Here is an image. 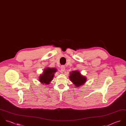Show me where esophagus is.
<instances>
[{"label": "esophagus", "mask_w": 126, "mask_h": 126, "mask_svg": "<svg viewBox=\"0 0 126 126\" xmlns=\"http://www.w3.org/2000/svg\"><path fill=\"white\" fill-rule=\"evenodd\" d=\"M60 69H61V71L62 72H64V71H65V67L64 66H61Z\"/></svg>", "instance_id": "1"}]
</instances>
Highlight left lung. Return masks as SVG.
<instances>
[{
    "label": "left lung",
    "instance_id": "1",
    "mask_svg": "<svg viewBox=\"0 0 126 126\" xmlns=\"http://www.w3.org/2000/svg\"><path fill=\"white\" fill-rule=\"evenodd\" d=\"M69 78L76 87L83 85L87 80L86 77L82 76L78 71H74L71 72Z\"/></svg>",
    "mask_w": 126,
    "mask_h": 126
}]
</instances>
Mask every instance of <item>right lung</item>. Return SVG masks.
Listing matches in <instances>:
<instances>
[{
    "instance_id": "right-lung-1",
    "label": "right lung",
    "mask_w": 126,
    "mask_h": 126,
    "mask_svg": "<svg viewBox=\"0 0 126 126\" xmlns=\"http://www.w3.org/2000/svg\"><path fill=\"white\" fill-rule=\"evenodd\" d=\"M57 70L55 68H47L44 69L43 73L39 77V81L43 84H49L53 78L54 73Z\"/></svg>"
}]
</instances>
